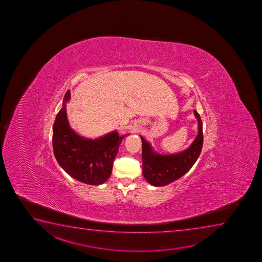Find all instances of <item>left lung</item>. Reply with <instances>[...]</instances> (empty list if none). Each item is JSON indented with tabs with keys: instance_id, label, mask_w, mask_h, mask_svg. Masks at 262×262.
I'll list each match as a JSON object with an SVG mask.
<instances>
[{
	"instance_id": "1",
	"label": "left lung",
	"mask_w": 262,
	"mask_h": 262,
	"mask_svg": "<svg viewBox=\"0 0 262 262\" xmlns=\"http://www.w3.org/2000/svg\"><path fill=\"white\" fill-rule=\"evenodd\" d=\"M198 121V134L185 151L170 155H161L154 151L151 145L140 136L142 140L143 176L150 184L162 187L174 182L189 171L200 155L203 144V122L194 111Z\"/></svg>"
}]
</instances>
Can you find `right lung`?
Returning <instances> with one entry per match:
<instances>
[{"label": "right lung", "mask_w": 262, "mask_h": 262, "mask_svg": "<svg viewBox=\"0 0 262 262\" xmlns=\"http://www.w3.org/2000/svg\"><path fill=\"white\" fill-rule=\"evenodd\" d=\"M70 96V90H68L53 123L54 156L59 166L73 178L86 184H102L111 176L115 158L125 136L120 137L117 132L95 139L78 135L68 120L66 103Z\"/></svg>", "instance_id": "add662e5"}]
</instances>
